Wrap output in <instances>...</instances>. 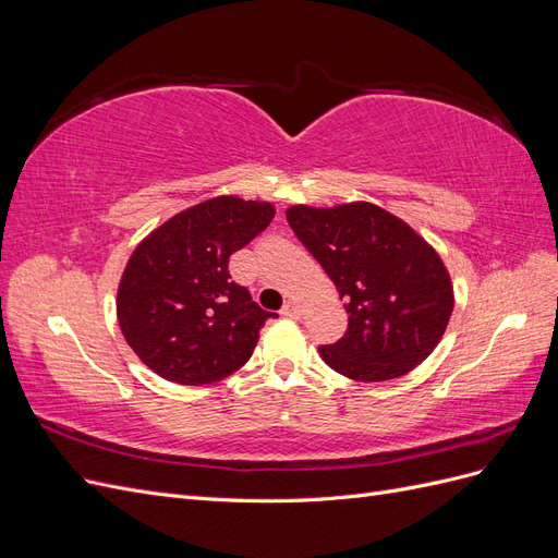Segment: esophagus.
<instances>
[{"mask_svg": "<svg viewBox=\"0 0 558 558\" xmlns=\"http://www.w3.org/2000/svg\"><path fill=\"white\" fill-rule=\"evenodd\" d=\"M281 316H286V318H300L302 312H300V307L295 305L293 300H289V302H286V305L281 307Z\"/></svg>", "mask_w": 558, "mask_h": 558, "instance_id": "esophagus-1", "label": "esophagus"}]
</instances>
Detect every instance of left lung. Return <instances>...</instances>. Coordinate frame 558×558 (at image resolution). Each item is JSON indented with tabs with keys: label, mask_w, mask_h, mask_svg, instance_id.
Instances as JSON below:
<instances>
[{
	"label": "left lung",
	"mask_w": 558,
	"mask_h": 558,
	"mask_svg": "<svg viewBox=\"0 0 558 558\" xmlns=\"http://www.w3.org/2000/svg\"><path fill=\"white\" fill-rule=\"evenodd\" d=\"M298 240L335 283L349 328L318 347L320 359L356 381L412 373L440 344L453 312L447 267L402 218L373 202L286 209Z\"/></svg>",
	"instance_id": "1"
}]
</instances>
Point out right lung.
Instances as JSON below:
<instances>
[{"mask_svg": "<svg viewBox=\"0 0 558 558\" xmlns=\"http://www.w3.org/2000/svg\"><path fill=\"white\" fill-rule=\"evenodd\" d=\"M275 218L272 202L218 195L179 211L132 251L116 314L125 342L167 381L202 386L251 359L272 312L260 310L228 263Z\"/></svg>", "mask_w": 558, "mask_h": 558, "instance_id": "obj_1", "label": "right lung"}]
</instances>
